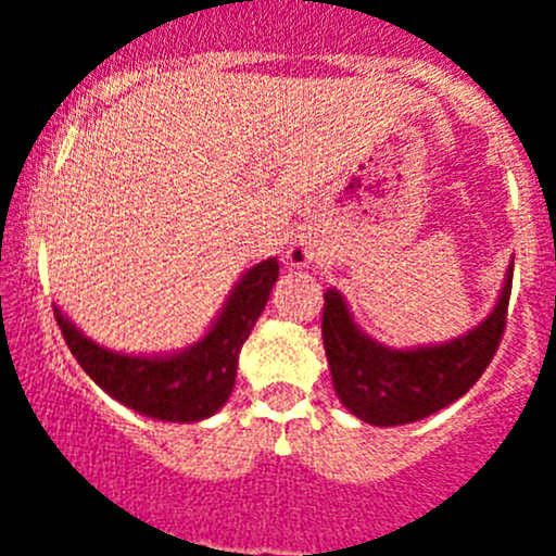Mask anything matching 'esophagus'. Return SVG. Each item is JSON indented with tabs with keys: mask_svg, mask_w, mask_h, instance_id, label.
Returning a JSON list of instances; mask_svg holds the SVG:
<instances>
[{
	"mask_svg": "<svg viewBox=\"0 0 556 556\" xmlns=\"http://www.w3.org/2000/svg\"><path fill=\"white\" fill-rule=\"evenodd\" d=\"M290 261H293L295 266H306V263L312 261V250H309V247H304V244L293 247V250H290Z\"/></svg>",
	"mask_w": 556,
	"mask_h": 556,
	"instance_id": "obj_1",
	"label": "esophagus"
}]
</instances>
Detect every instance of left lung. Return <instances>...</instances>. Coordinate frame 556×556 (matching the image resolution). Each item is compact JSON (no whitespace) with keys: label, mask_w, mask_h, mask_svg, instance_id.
<instances>
[{"label":"left lung","mask_w":556,"mask_h":556,"mask_svg":"<svg viewBox=\"0 0 556 556\" xmlns=\"http://www.w3.org/2000/svg\"><path fill=\"white\" fill-rule=\"evenodd\" d=\"M514 266L495 312L463 339L422 350H387L357 330L336 290L325 293L323 344L336 395L363 422L406 425L463 397L501 346L511 301Z\"/></svg>","instance_id":"left-lung-1"}]
</instances>
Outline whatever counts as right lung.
I'll use <instances>...</instances> for the list:
<instances>
[{
	"mask_svg": "<svg viewBox=\"0 0 556 556\" xmlns=\"http://www.w3.org/2000/svg\"><path fill=\"white\" fill-rule=\"evenodd\" d=\"M279 266L274 257L239 279L215 328L174 357H128L102 350L53 309L61 336L83 371L123 406L166 422H199L215 414L237 382L239 352L266 306Z\"/></svg>",
	"mask_w": 556,
	"mask_h": 556,
	"instance_id": "right-lung-1",
	"label": "right lung"
}]
</instances>
